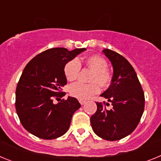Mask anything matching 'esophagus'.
<instances>
[{
  "mask_svg": "<svg viewBox=\"0 0 161 161\" xmlns=\"http://www.w3.org/2000/svg\"><path fill=\"white\" fill-rule=\"evenodd\" d=\"M79 102L80 103V105H81V106H83V105H85V101H84V100H80Z\"/></svg>",
  "mask_w": 161,
  "mask_h": 161,
  "instance_id": "34e87169",
  "label": "esophagus"
}]
</instances>
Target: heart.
<instances>
[{"instance_id": "b5f03b06", "label": "heart", "mask_w": 161, "mask_h": 161, "mask_svg": "<svg viewBox=\"0 0 161 161\" xmlns=\"http://www.w3.org/2000/svg\"><path fill=\"white\" fill-rule=\"evenodd\" d=\"M85 64L93 71L91 81L93 83H76L71 85L69 93L79 100H87L100 91L97 83L102 87H106L111 80V76L107 70V62L100 55H91L85 60ZM80 71V64L76 59L70 60L64 66V75L68 81L77 79ZM97 83H96V82Z\"/></svg>"}]
</instances>
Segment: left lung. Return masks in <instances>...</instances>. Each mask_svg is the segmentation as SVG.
Masks as SVG:
<instances>
[{"label": "left lung", "instance_id": "1", "mask_svg": "<svg viewBox=\"0 0 161 161\" xmlns=\"http://www.w3.org/2000/svg\"><path fill=\"white\" fill-rule=\"evenodd\" d=\"M102 52L111 62L114 74L109 87L101 96L111 102L113 108L107 110L102 103L97 102V109L90 123L97 136L115 141L129 136L138 126L144 109V93L127 59L109 49Z\"/></svg>", "mask_w": 161, "mask_h": 161}]
</instances>
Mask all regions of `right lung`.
Masks as SVG:
<instances>
[{
  "instance_id": "right-lung-1",
  "label": "right lung",
  "mask_w": 161,
  "mask_h": 161,
  "mask_svg": "<svg viewBox=\"0 0 161 161\" xmlns=\"http://www.w3.org/2000/svg\"><path fill=\"white\" fill-rule=\"evenodd\" d=\"M85 50L51 48L37 55L25 67L17 85L15 106L28 132L41 139H53L68 131L80 104L72 97L57 104L53 103V98L66 94L60 91L67 84L64 66Z\"/></svg>"
}]
</instances>
